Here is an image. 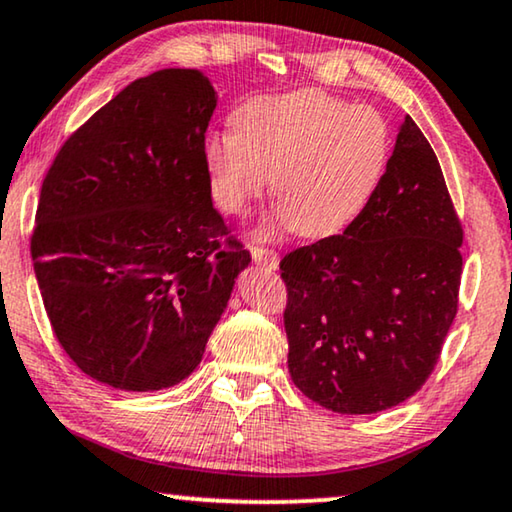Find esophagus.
Masks as SVG:
<instances>
[{
    "mask_svg": "<svg viewBox=\"0 0 512 512\" xmlns=\"http://www.w3.org/2000/svg\"><path fill=\"white\" fill-rule=\"evenodd\" d=\"M250 255H253L255 264L266 266V269H278L280 257L273 248H264V246H253L250 248Z\"/></svg>",
    "mask_w": 512,
    "mask_h": 512,
    "instance_id": "1",
    "label": "esophagus"
}]
</instances>
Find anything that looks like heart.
<instances>
[{
	"instance_id": "b5f03b06",
	"label": "heart",
	"mask_w": 512,
	"mask_h": 512,
	"mask_svg": "<svg viewBox=\"0 0 512 512\" xmlns=\"http://www.w3.org/2000/svg\"><path fill=\"white\" fill-rule=\"evenodd\" d=\"M232 126L204 142L213 200L243 216L273 177L271 227L301 236L345 230L377 193L393 151L391 124L377 108L317 89L250 98Z\"/></svg>"
}]
</instances>
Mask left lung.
Here are the masks:
<instances>
[{
	"instance_id": "obj_1",
	"label": "left lung",
	"mask_w": 512,
	"mask_h": 512,
	"mask_svg": "<svg viewBox=\"0 0 512 512\" xmlns=\"http://www.w3.org/2000/svg\"><path fill=\"white\" fill-rule=\"evenodd\" d=\"M462 223L407 117L386 174L342 234L280 259L296 388L338 414H377L432 375L457 312Z\"/></svg>"
}]
</instances>
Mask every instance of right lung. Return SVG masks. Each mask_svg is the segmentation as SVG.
<instances>
[{
    "mask_svg": "<svg viewBox=\"0 0 512 512\" xmlns=\"http://www.w3.org/2000/svg\"><path fill=\"white\" fill-rule=\"evenodd\" d=\"M213 110L207 75L163 68L91 114L43 179L38 289L61 349L105 386L144 393L186 379L250 264L211 202Z\"/></svg>",
    "mask_w": 512,
    "mask_h": 512,
    "instance_id": "add662e5",
    "label": "right lung"
}]
</instances>
